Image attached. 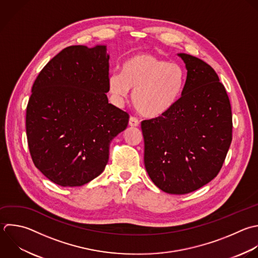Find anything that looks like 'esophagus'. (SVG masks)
<instances>
[{
  "mask_svg": "<svg viewBox=\"0 0 258 258\" xmlns=\"http://www.w3.org/2000/svg\"><path fill=\"white\" fill-rule=\"evenodd\" d=\"M129 126H131V127H137V126H139V121H138V119L135 118V117H130V119H129Z\"/></svg>",
  "mask_w": 258,
  "mask_h": 258,
  "instance_id": "34e87169",
  "label": "esophagus"
}]
</instances>
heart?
Segmentation results:
<instances>
[{
	"mask_svg": "<svg viewBox=\"0 0 258 258\" xmlns=\"http://www.w3.org/2000/svg\"><path fill=\"white\" fill-rule=\"evenodd\" d=\"M185 82L182 68L150 53H138L127 58L121 74L108 80V90L114 102L122 105L130 91L133 105L143 117L155 119L167 113L181 96Z\"/></svg>",
	"mask_w": 258,
	"mask_h": 258,
	"instance_id": "heart-1",
	"label": "heart"
}]
</instances>
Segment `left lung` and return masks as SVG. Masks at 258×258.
<instances>
[{"instance_id": "obj_1", "label": "left lung", "mask_w": 258, "mask_h": 258, "mask_svg": "<svg viewBox=\"0 0 258 258\" xmlns=\"http://www.w3.org/2000/svg\"><path fill=\"white\" fill-rule=\"evenodd\" d=\"M186 80L163 116L141 122L146 171L161 190L183 195L219 173L232 141V112L216 72L202 59L177 54Z\"/></svg>"}]
</instances>
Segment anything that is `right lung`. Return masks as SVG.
Masks as SVG:
<instances>
[{"mask_svg": "<svg viewBox=\"0 0 258 258\" xmlns=\"http://www.w3.org/2000/svg\"><path fill=\"white\" fill-rule=\"evenodd\" d=\"M106 45H73L39 73L26 110L35 166L61 186H81L105 169L112 139L129 115L109 104Z\"/></svg>", "mask_w": 258, "mask_h": 258, "instance_id": "right-lung-1", "label": "right lung"}]
</instances>
